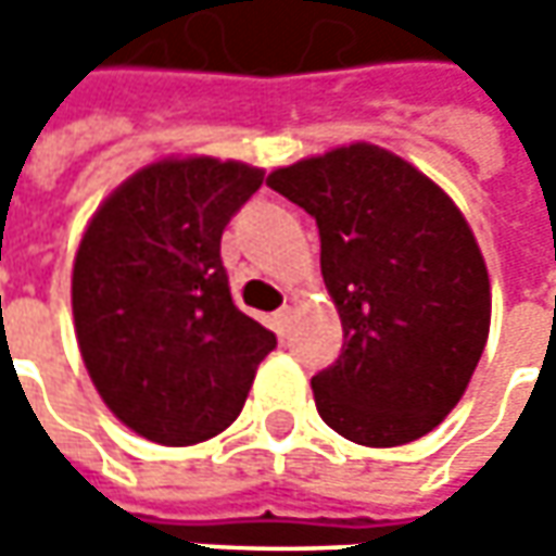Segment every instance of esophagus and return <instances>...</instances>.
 I'll return each mask as SVG.
<instances>
[{
  "mask_svg": "<svg viewBox=\"0 0 556 556\" xmlns=\"http://www.w3.org/2000/svg\"><path fill=\"white\" fill-rule=\"evenodd\" d=\"M271 325H275V331L285 337L290 328V306H281V309L275 312V315H271Z\"/></svg>",
  "mask_w": 556,
  "mask_h": 556,
  "instance_id": "1",
  "label": "esophagus"
}]
</instances>
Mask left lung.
<instances>
[{"instance_id":"8db88e82","label":"left lung","mask_w":556,"mask_h":556,"mask_svg":"<svg viewBox=\"0 0 556 556\" xmlns=\"http://www.w3.org/2000/svg\"><path fill=\"white\" fill-rule=\"evenodd\" d=\"M318 225L321 275L343 325L312 377L321 420L358 445L430 433L467 390L489 337V271L452 198L377 144L268 176Z\"/></svg>"}]
</instances>
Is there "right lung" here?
<instances>
[{"mask_svg": "<svg viewBox=\"0 0 556 556\" xmlns=\"http://www.w3.org/2000/svg\"><path fill=\"white\" fill-rule=\"evenodd\" d=\"M263 185L247 163L144 166L98 206L74 263V321L96 390L139 437L194 445L241 415L275 333L235 306L219 241Z\"/></svg>", "mask_w": 556, "mask_h": 556, "instance_id": "obj_1", "label": "right lung"}]
</instances>
